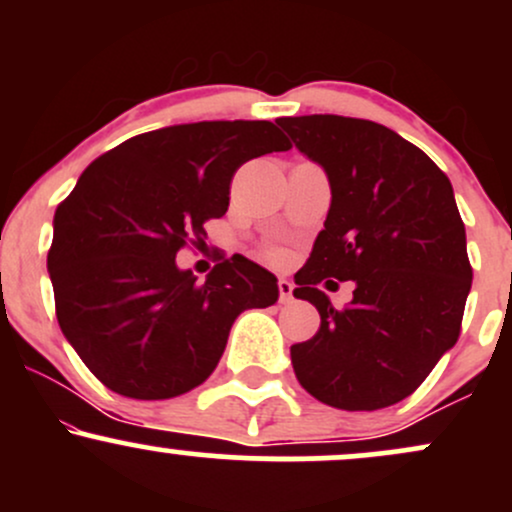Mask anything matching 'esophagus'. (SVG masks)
<instances>
[{"mask_svg":"<svg viewBox=\"0 0 512 512\" xmlns=\"http://www.w3.org/2000/svg\"><path fill=\"white\" fill-rule=\"evenodd\" d=\"M279 301L291 303L293 301V281L279 279Z\"/></svg>","mask_w":512,"mask_h":512,"instance_id":"esophagus-1","label":"esophagus"}]
</instances>
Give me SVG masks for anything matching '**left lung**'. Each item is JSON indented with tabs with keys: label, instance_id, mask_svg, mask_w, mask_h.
<instances>
[{
	"label": "left lung",
	"instance_id": "left-lung-1",
	"mask_svg": "<svg viewBox=\"0 0 512 512\" xmlns=\"http://www.w3.org/2000/svg\"><path fill=\"white\" fill-rule=\"evenodd\" d=\"M303 156L325 170L332 204L293 296L320 330L291 346L296 378L320 402L373 411L402 402L460 337L472 289L467 236L448 175L378 122L279 117ZM355 281L334 309L320 283Z\"/></svg>",
	"mask_w": 512,
	"mask_h": 512
}]
</instances>
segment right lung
Here are the masks:
<instances>
[{
    "instance_id": "right-lung-1",
    "label": "right lung",
    "mask_w": 512,
    "mask_h": 512,
    "mask_svg": "<svg viewBox=\"0 0 512 512\" xmlns=\"http://www.w3.org/2000/svg\"><path fill=\"white\" fill-rule=\"evenodd\" d=\"M289 149L267 120L190 122L137 134L81 173L55 211L48 272L62 334L105 387L190 392L214 373L236 317L276 303V276L248 257L197 284L175 255L226 214L245 161Z\"/></svg>"
}]
</instances>
